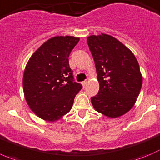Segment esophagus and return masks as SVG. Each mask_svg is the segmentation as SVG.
<instances>
[{
	"instance_id": "esophagus-1",
	"label": "esophagus",
	"mask_w": 160,
	"mask_h": 160,
	"mask_svg": "<svg viewBox=\"0 0 160 160\" xmlns=\"http://www.w3.org/2000/svg\"><path fill=\"white\" fill-rule=\"evenodd\" d=\"M86 85H87V81H84V82H82V86H83V87L84 88H86Z\"/></svg>"
}]
</instances>
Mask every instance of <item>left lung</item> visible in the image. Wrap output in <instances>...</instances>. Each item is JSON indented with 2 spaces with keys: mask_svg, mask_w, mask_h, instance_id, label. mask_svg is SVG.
<instances>
[{
  "mask_svg": "<svg viewBox=\"0 0 160 160\" xmlns=\"http://www.w3.org/2000/svg\"><path fill=\"white\" fill-rule=\"evenodd\" d=\"M95 62L100 89L91 97L97 112L116 118L134 105L142 86V76L133 53L114 37L102 33L87 38Z\"/></svg>",
  "mask_w": 160,
  "mask_h": 160,
  "instance_id": "1",
  "label": "left lung"
}]
</instances>
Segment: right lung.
<instances>
[{
	"instance_id": "obj_1",
	"label": "right lung",
	"mask_w": 160,
	"mask_h": 160,
	"mask_svg": "<svg viewBox=\"0 0 160 160\" xmlns=\"http://www.w3.org/2000/svg\"><path fill=\"white\" fill-rule=\"evenodd\" d=\"M78 38L57 36L45 42L29 60L22 86L30 108L38 117L56 121L70 112L82 88L74 82L69 66L71 52Z\"/></svg>"
}]
</instances>
